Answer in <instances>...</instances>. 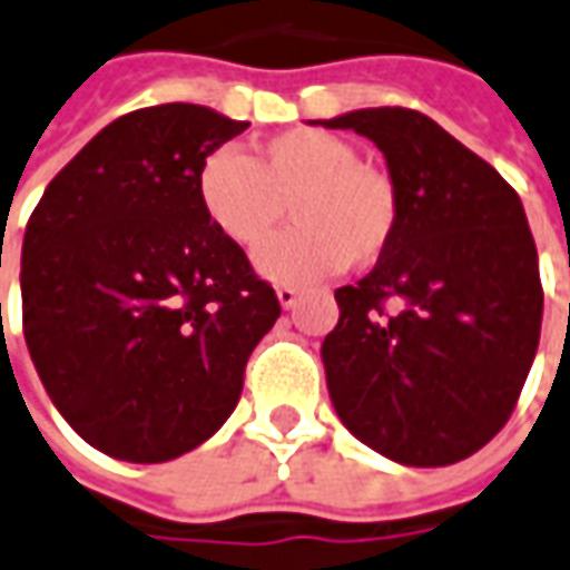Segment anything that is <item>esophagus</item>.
<instances>
[{
    "label": "esophagus",
    "mask_w": 570,
    "mask_h": 570,
    "mask_svg": "<svg viewBox=\"0 0 570 570\" xmlns=\"http://www.w3.org/2000/svg\"><path fill=\"white\" fill-rule=\"evenodd\" d=\"M276 297H278V304L285 309H292L297 307V301H301V292L297 288H292V285H282V288H276Z\"/></svg>",
    "instance_id": "esophagus-1"
}]
</instances>
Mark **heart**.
<instances>
[{"mask_svg":"<svg viewBox=\"0 0 570 570\" xmlns=\"http://www.w3.org/2000/svg\"><path fill=\"white\" fill-rule=\"evenodd\" d=\"M195 191L204 217L245 250L273 233L288 204L294 226L254 257L263 278L285 285L335 276L351 261L375 263L397 233L391 179L360 164L351 142L323 129L273 136L254 160L219 145L202 160Z\"/></svg>","mask_w":570,"mask_h":570,"instance_id":"1","label":"heart"}]
</instances>
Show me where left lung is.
Segmentation results:
<instances>
[{"label":"left lung","instance_id":"left-lung-1","mask_svg":"<svg viewBox=\"0 0 570 570\" xmlns=\"http://www.w3.org/2000/svg\"><path fill=\"white\" fill-rule=\"evenodd\" d=\"M320 124L372 139L397 195L387 250L335 292L328 397L375 453L453 465L509 422L540 341L543 288L521 198L425 114L360 108Z\"/></svg>","mask_w":570,"mask_h":570}]
</instances>
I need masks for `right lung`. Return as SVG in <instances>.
I'll use <instances>...</instances> for the list:
<instances>
[{"label":"right lung","instance_id":"obj_1","mask_svg":"<svg viewBox=\"0 0 570 570\" xmlns=\"http://www.w3.org/2000/svg\"><path fill=\"white\" fill-rule=\"evenodd\" d=\"M247 127L186 101L124 114L27 223V351L55 410L108 456L167 462L217 434L282 313L195 191L202 160Z\"/></svg>","mask_w":570,"mask_h":570}]
</instances>
